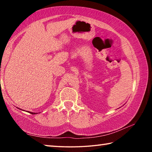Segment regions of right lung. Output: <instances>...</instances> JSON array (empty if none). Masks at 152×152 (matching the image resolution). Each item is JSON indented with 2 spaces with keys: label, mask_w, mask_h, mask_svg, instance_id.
Instances as JSON below:
<instances>
[{
  "label": "right lung",
  "mask_w": 152,
  "mask_h": 152,
  "mask_svg": "<svg viewBox=\"0 0 152 152\" xmlns=\"http://www.w3.org/2000/svg\"><path fill=\"white\" fill-rule=\"evenodd\" d=\"M30 113L31 114H36V113H31V112H30Z\"/></svg>",
  "instance_id": "1"
}]
</instances>
